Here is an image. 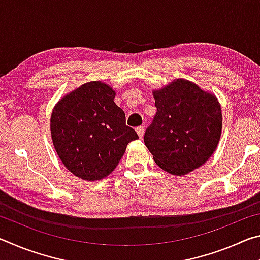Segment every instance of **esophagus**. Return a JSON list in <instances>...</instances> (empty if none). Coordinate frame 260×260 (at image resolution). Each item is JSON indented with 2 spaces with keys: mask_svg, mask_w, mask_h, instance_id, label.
Masks as SVG:
<instances>
[{
  "mask_svg": "<svg viewBox=\"0 0 260 260\" xmlns=\"http://www.w3.org/2000/svg\"><path fill=\"white\" fill-rule=\"evenodd\" d=\"M136 133H138L139 138H142L143 134H144V126H139V127H136Z\"/></svg>",
  "mask_w": 260,
  "mask_h": 260,
  "instance_id": "34e87169",
  "label": "esophagus"
}]
</instances>
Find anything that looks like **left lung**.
<instances>
[{
  "label": "left lung",
  "mask_w": 260,
  "mask_h": 260,
  "mask_svg": "<svg viewBox=\"0 0 260 260\" xmlns=\"http://www.w3.org/2000/svg\"><path fill=\"white\" fill-rule=\"evenodd\" d=\"M157 112L144 133L156 164L171 174L184 175L204 164L221 135V108L215 96L178 79L153 91Z\"/></svg>",
  "instance_id": "8db88e82"
}]
</instances>
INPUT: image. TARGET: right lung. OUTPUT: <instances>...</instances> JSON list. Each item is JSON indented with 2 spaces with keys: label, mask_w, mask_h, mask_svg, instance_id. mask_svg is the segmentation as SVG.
Instances as JSON below:
<instances>
[{
  "label": "right lung",
  "mask_w": 260,
  "mask_h": 260,
  "mask_svg": "<svg viewBox=\"0 0 260 260\" xmlns=\"http://www.w3.org/2000/svg\"><path fill=\"white\" fill-rule=\"evenodd\" d=\"M116 93L101 81L87 82L61 99L50 119L57 155L76 177L95 181L107 177L139 135L126 125Z\"/></svg>",
  "instance_id": "1"
}]
</instances>
